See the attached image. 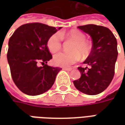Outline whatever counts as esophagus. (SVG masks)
Returning a JSON list of instances; mask_svg holds the SVG:
<instances>
[{
    "mask_svg": "<svg viewBox=\"0 0 125 125\" xmlns=\"http://www.w3.org/2000/svg\"><path fill=\"white\" fill-rule=\"evenodd\" d=\"M63 70H64L65 71H68V72H70L72 70V68H63Z\"/></svg>",
    "mask_w": 125,
    "mask_h": 125,
    "instance_id": "1",
    "label": "esophagus"
}]
</instances>
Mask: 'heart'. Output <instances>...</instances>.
Wrapping results in <instances>:
<instances>
[{
	"label": "heart",
	"mask_w": 125,
	"mask_h": 125,
	"mask_svg": "<svg viewBox=\"0 0 125 125\" xmlns=\"http://www.w3.org/2000/svg\"><path fill=\"white\" fill-rule=\"evenodd\" d=\"M62 37L66 40H72L75 43L71 49L72 53H58L55 55L53 58L55 65L60 67H68L78 61L80 55L83 57L88 55L91 46L86 41V35L78 30H72L66 34L57 33L52 35L47 42V47L52 53H56L61 49L62 45Z\"/></svg>",
	"instance_id": "b5f03b06"
}]
</instances>
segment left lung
Segmentation results:
<instances>
[{"label": "left lung", "mask_w": 125, "mask_h": 125, "mask_svg": "<svg viewBox=\"0 0 125 125\" xmlns=\"http://www.w3.org/2000/svg\"><path fill=\"white\" fill-rule=\"evenodd\" d=\"M92 38V50L84 63L79 67L81 77L73 81L79 91L88 95H96L106 89L115 74L117 59V41L109 29L93 24L78 26Z\"/></svg>", "instance_id": "obj_1"}]
</instances>
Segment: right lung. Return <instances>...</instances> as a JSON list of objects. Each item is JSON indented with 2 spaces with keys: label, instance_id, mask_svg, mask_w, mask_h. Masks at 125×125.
Listing matches in <instances>:
<instances>
[{
  "label": "right lung",
  "instance_id": "add662e5",
  "mask_svg": "<svg viewBox=\"0 0 125 125\" xmlns=\"http://www.w3.org/2000/svg\"><path fill=\"white\" fill-rule=\"evenodd\" d=\"M62 27L56 29L40 23L20 26L9 41L7 60L13 82L29 96L47 92L54 84L62 68L47 65L52 59L47 42ZM41 62L43 66H39Z\"/></svg>",
  "mask_w": 125,
  "mask_h": 125
}]
</instances>
